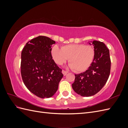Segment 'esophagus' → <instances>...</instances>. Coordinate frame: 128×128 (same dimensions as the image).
<instances>
[{
    "label": "esophagus",
    "instance_id": "1",
    "mask_svg": "<svg viewBox=\"0 0 128 128\" xmlns=\"http://www.w3.org/2000/svg\"><path fill=\"white\" fill-rule=\"evenodd\" d=\"M62 74H63L64 76H66V75H67V74L68 72H67V71H65V70H62Z\"/></svg>",
    "mask_w": 128,
    "mask_h": 128
}]
</instances>
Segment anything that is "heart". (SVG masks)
<instances>
[{"instance_id": "heart-1", "label": "heart", "mask_w": 128, "mask_h": 128, "mask_svg": "<svg viewBox=\"0 0 128 128\" xmlns=\"http://www.w3.org/2000/svg\"><path fill=\"white\" fill-rule=\"evenodd\" d=\"M51 52L54 61L58 64H62L69 58V67L77 72H83L90 67L95 54L92 46L83 44H68L61 48L56 45Z\"/></svg>"}]
</instances>
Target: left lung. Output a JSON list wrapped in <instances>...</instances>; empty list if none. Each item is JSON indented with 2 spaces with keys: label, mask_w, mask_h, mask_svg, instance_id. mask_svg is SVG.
Listing matches in <instances>:
<instances>
[{
  "label": "left lung",
  "mask_w": 128,
  "mask_h": 128,
  "mask_svg": "<svg viewBox=\"0 0 128 128\" xmlns=\"http://www.w3.org/2000/svg\"><path fill=\"white\" fill-rule=\"evenodd\" d=\"M94 50V58L92 64L85 72L75 74L72 88L77 94L83 96L96 94L106 83L110 71V51L102 42H91ZM90 45L91 43L89 42Z\"/></svg>",
  "instance_id": "obj_1"
}]
</instances>
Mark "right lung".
<instances>
[{
  "label": "right lung",
  "mask_w": 128,
  "mask_h": 128,
  "mask_svg": "<svg viewBox=\"0 0 128 128\" xmlns=\"http://www.w3.org/2000/svg\"><path fill=\"white\" fill-rule=\"evenodd\" d=\"M56 42L46 36L33 38L21 53V73L27 88L41 98L52 96L64 75L52 59L51 46Z\"/></svg>",
  "instance_id": "1"
}]
</instances>
